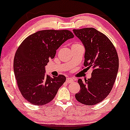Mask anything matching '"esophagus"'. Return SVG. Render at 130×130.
Segmentation results:
<instances>
[{"label": "esophagus", "mask_w": 130, "mask_h": 130, "mask_svg": "<svg viewBox=\"0 0 130 130\" xmlns=\"http://www.w3.org/2000/svg\"><path fill=\"white\" fill-rule=\"evenodd\" d=\"M73 81H74V80H73V79H72V78H69V77L67 78V79H66V82L68 83H70L73 82Z\"/></svg>", "instance_id": "esophagus-1"}]
</instances>
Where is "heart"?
Instances as JSON below:
<instances>
[{
  "label": "heart",
  "mask_w": 130,
  "mask_h": 130,
  "mask_svg": "<svg viewBox=\"0 0 130 130\" xmlns=\"http://www.w3.org/2000/svg\"><path fill=\"white\" fill-rule=\"evenodd\" d=\"M83 46L82 44H81V43H78V42H75V43H73L72 44V48L75 47H78V46Z\"/></svg>",
  "instance_id": "b5f03b06"
}]
</instances>
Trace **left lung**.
<instances>
[{"label": "left lung", "instance_id": "obj_1", "mask_svg": "<svg viewBox=\"0 0 130 130\" xmlns=\"http://www.w3.org/2000/svg\"><path fill=\"white\" fill-rule=\"evenodd\" d=\"M84 44V68L93 69L92 77L83 82L79 79L80 91L75 98L80 103L93 105L109 94L116 80L119 58L116 48L107 37L93 28L73 29Z\"/></svg>", "mask_w": 130, "mask_h": 130}]
</instances>
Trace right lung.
<instances>
[{
    "instance_id": "add662e5",
    "label": "right lung",
    "mask_w": 130,
    "mask_h": 130,
    "mask_svg": "<svg viewBox=\"0 0 130 130\" xmlns=\"http://www.w3.org/2000/svg\"><path fill=\"white\" fill-rule=\"evenodd\" d=\"M74 35L67 29H47L30 35L22 41L14 58V72L24 98L36 105L49 103L55 96L66 78L45 75V66L56 51Z\"/></svg>"
}]
</instances>
